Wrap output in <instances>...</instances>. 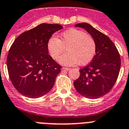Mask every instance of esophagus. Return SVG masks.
I'll list each match as a JSON object with an SVG mask.
<instances>
[{
    "instance_id": "esophagus-1",
    "label": "esophagus",
    "mask_w": 129,
    "mask_h": 129,
    "mask_svg": "<svg viewBox=\"0 0 129 129\" xmlns=\"http://www.w3.org/2000/svg\"><path fill=\"white\" fill-rule=\"evenodd\" d=\"M62 69H63V70H65V71H69L70 70V68H67V67H63V68H62Z\"/></svg>"
}]
</instances>
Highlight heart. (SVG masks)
Returning a JSON list of instances; mask_svg holds the SVG:
<instances>
[{"label":"heart","mask_w":129,"mask_h":129,"mask_svg":"<svg viewBox=\"0 0 129 129\" xmlns=\"http://www.w3.org/2000/svg\"><path fill=\"white\" fill-rule=\"evenodd\" d=\"M58 39L52 36L47 42V50L53 60H57L65 50L67 53L60 58L59 62L64 66L86 65L96 54V44L89 35L77 29H70L61 33Z\"/></svg>","instance_id":"b5f03b06"}]
</instances>
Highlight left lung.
Instances as JSON below:
<instances>
[{
  "label": "left lung",
  "instance_id": "obj_1",
  "mask_svg": "<svg viewBox=\"0 0 129 129\" xmlns=\"http://www.w3.org/2000/svg\"><path fill=\"white\" fill-rule=\"evenodd\" d=\"M91 35L96 44V54L92 62L80 70V75L74 82L79 94L85 98L96 99L109 92L119 75L121 59L119 52L111 39L87 23H80Z\"/></svg>",
  "mask_w": 129,
  "mask_h": 129
}]
</instances>
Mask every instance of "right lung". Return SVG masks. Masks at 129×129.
<instances>
[{
  "label": "right lung",
  "instance_id": "add662e5",
  "mask_svg": "<svg viewBox=\"0 0 129 129\" xmlns=\"http://www.w3.org/2000/svg\"><path fill=\"white\" fill-rule=\"evenodd\" d=\"M59 24H41L20 35L9 50L7 67L13 86L31 98L44 96L53 88L62 67L48 54L47 42Z\"/></svg>",
  "mask_w": 129,
  "mask_h": 129
}]
</instances>
